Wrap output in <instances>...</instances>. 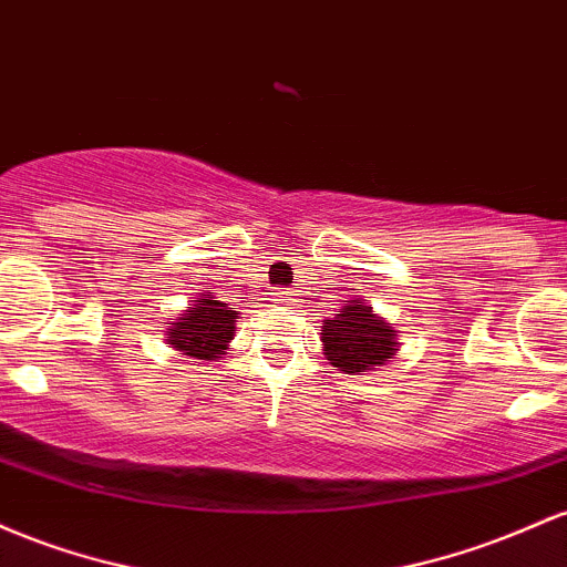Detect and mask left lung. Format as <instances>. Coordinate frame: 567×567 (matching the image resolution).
<instances>
[{"mask_svg":"<svg viewBox=\"0 0 567 567\" xmlns=\"http://www.w3.org/2000/svg\"><path fill=\"white\" fill-rule=\"evenodd\" d=\"M327 359L340 372H364L385 364L399 351L396 332L372 313L367 302L342 305L332 321H323L321 329Z\"/></svg>","mask_w":567,"mask_h":567,"instance_id":"left-lung-1","label":"left lung"}]
</instances>
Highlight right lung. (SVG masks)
I'll return each mask as SVG.
<instances>
[{"label": "right lung", "instance_id": "add662e5", "mask_svg": "<svg viewBox=\"0 0 567 567\" xmlns=\"http://www.w3.org/2000/svg\"><path fill=\"white\" fill-rule=\"evenodd\" d=\"M193 302L195 305L187 313L176 318L174 329L168 332V342L176 351H184V355H193V359H221V353L227 351V342L235 334L238 310L216 300L212 291Z\"/></svg>", "mask_w": 567, "mask_h": 567}]
</instances>
